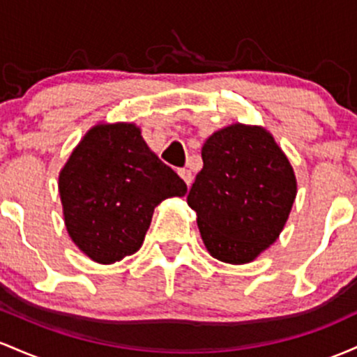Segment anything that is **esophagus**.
<instances>
[{
    "instance_id": "1",
    "label": "esophagus",
    "mask_w": 357,
    "mask_h": 357,
    "mask_svg": "<svg viewBox=\"0 0 357 357\" xmlns=\"http://www.w3.org/2000/svg\"><path fill=\"white\" fill-rule=\"evenodd\" d=\"M178 175L182 177V180L187 183V185H190L192 183V172L190 170H187V168H180Z\"/></svg>"
}]
</instances>
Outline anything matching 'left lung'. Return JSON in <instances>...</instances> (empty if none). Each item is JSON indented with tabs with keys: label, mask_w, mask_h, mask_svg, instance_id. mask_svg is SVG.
I'll use <instances>...</instances> for the list:
<instances>
[{
	"label": "left lung",
	"mask_w": 357,
	"mask_h": 357,
	"mask_svg": "<svg viewBox=\"0 0 357 357\" xmlns=\"http://www.w3.org/2000/svg\"><path fill=\"white\" fill-rule=\"evenodd\" d=\"M204 167L187 195L212 258L244 265L278 239L297 197V177L273 135L232 123L202 146Z\"/></svg>",
	"instance_id": "obj_1"
}]
</instances>
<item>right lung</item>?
<instances>
[{
	"label": "right lung",
	"instance_id": "add662e5",
	"mask_svg": "<svg viewBox=\"0 0 357 357\" xmlns=\"http://www.w3.org/2000/svg\"><path fill=\"white\" fill-rule=\"evenodd\" d=\"M63 222L92 261L113 265L136 253L155 207L187 185L148 148L135 123H98L59 174Z\"/></svg>",
	"mask_w": 357,
	"mask_h": 357
}]
</instances>
